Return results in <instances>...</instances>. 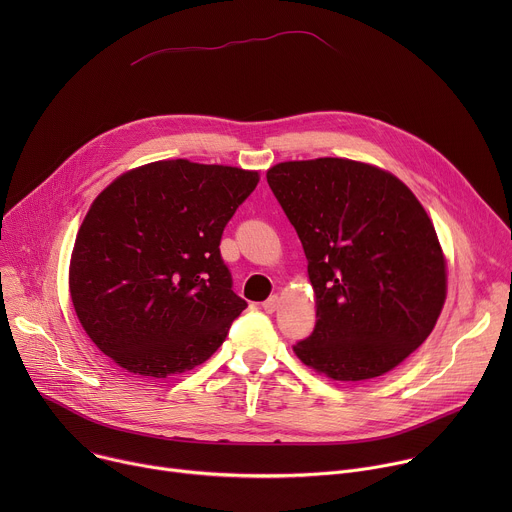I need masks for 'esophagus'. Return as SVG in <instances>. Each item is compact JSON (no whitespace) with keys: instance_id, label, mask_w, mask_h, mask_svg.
Wrapping results in <instances>:
<instances>
[{"instance_id":"obj_1","label":"esophagus","mask_w":512,"mask_h":512,"mask_svg":"<svg viewBox=\"0 0 512 512\" xmlns=\"http://www.w3.org/2000/svg\"><path fill=\"white\" fill-rule=\"evenodd\" d=\"M277 308H279V296H271L269 300L263 302V310H265L267 314H273Z\"/></svg>"}]
</instances>
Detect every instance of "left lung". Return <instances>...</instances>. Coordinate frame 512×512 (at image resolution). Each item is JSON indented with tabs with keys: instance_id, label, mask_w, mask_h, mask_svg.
<instances>
[{
	"instance_id": "obj_1",
	"label": "left lung",
	"mask_w": 512,
	"mask_h": 512,
	"mask_svg": "<svg viewBox=\"0 0 512 512\" xmlns=\"http://www.w3.org/2000/svg\"><path fill=\"white\" fill-rule=\"evenodd\" d=\"M267 182L302 241L316 300L296 356L334 381L393 371L431 334L448 294L425 208L391 172L346 158L281 162Z\"/></svg>"
}]
</instances>
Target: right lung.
<instances>
[{
    "mask_svg": "<svg viewBox=\"0 0 512 512\" xmlns=\"http://www.w3.org/2000/svg\"><path fill=\"white\" fill-rule=\"evenodd\" d=\"M259 172L160 160L115 178L77 233L68 289L89 338L143 379L192 371L247 308L221 237Z\"/></svg>",
    "mask_w": 512,
    "mask_h": 512,
    "instance_id": "obj_1",
    "label": "right lung"
}]
</instances>
